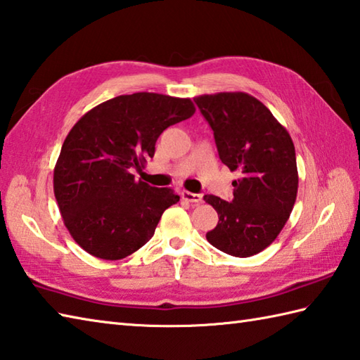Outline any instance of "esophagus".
<instances>
[{"label": "esophagus", "instance_id": "obj_1", "mask_svg": "<svg viewBox=\"0 0 360 360\" xmlns=\"http://www.w3.org/2000/svg\"><path fill=\"white\" fill-rule=\"evenodd\" d=\"M182 198H184L188 202H192V204H200L202 201V195L190 193V192H187V190H184V192H182Z\"/></svg>", "mask_w": 360, "mask_h": 360}]
</instances>
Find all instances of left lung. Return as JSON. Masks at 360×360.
<instances>
[{
  "mask_svg": "<svg viewBox=\"0 0 360 360\" xmlns=\"http://www.w3.org/2000/svg\"><path fill=\"white\" fill-rule=\"evenodd\" d=\"M195 103L214 131L221 162L240 174L232 182V201L204 196L218 214L206 238L226 255L255 256L279 236L297 200L292 137L265 104L245 91L200 95Z\"/></svg>",
  "mask_w": 360,
  "mask_h": 360,
  "instance_id": "obj_1",
  "label": "left lung"
}]
</instances>
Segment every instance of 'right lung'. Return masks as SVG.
I'll use <instances>...</instances> for the list:
<instances>
[{"instance_id":"obj_1","label":"right lung","mask_w":360,"mask_h":360,"mask_svg":"<svg viewBox=\"0 0 360 360\" xmlns=\"http://www.w3.org/2000/svg\"><path fill=\"white\" fill-rule=\"evenodd\" d=\"M195 114L190 98L139 91L84 114L63 140L54 196L73 240L98 259L118 260L150 240L174 190L136 181L132 168L154 156L168 126Z\"/></svg>"}]
</instances>
